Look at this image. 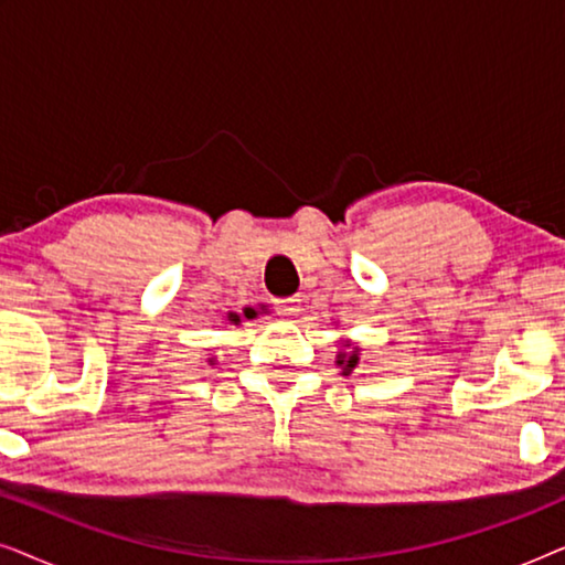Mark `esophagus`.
Wrapping results in <instances>:
<instances>
[{
	"label": "esophagus",
	"instance_id": "esophagus-1",
	"mask_svg": "<svg viewBox=\"0 0 565 565\" xmlns=\"http://www.w3.org/2000/svg\"><path fill=\"white\" fill-rule=\"evenodd\" d=\"M277 311H280V316H288V319H292V316H298V311H300V298L277 300Z\"/></svg>",
	"mask_w": 565,
	"mask_h": 565
}]
</instances>
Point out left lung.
Returning a JSON list of instances; mask_svg holds the SVG:
<instances>
[{
  "label": "left lung",
  "mask_w": 565,
  "mask_h": 565,
  "mask_svg": "<svg viewBox=\"0 0 565 565\" xmlns=\"http://www.w3.org/2000/svg\"><path fill=\"white\" fill-rule=\"evenodd\" d=\"M337 367L342 370V375H350L360 362V347L352 344L350 339H339V350H337Z\"/></svg>",
  "instance_id": "obj_1"
}]
</instances>
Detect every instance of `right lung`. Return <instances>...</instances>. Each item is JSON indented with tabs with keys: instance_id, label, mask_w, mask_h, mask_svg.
Masks as SVG:
<instances>
[{
	"instance_id": "right-lung-1",
	"label": "right lung",
	"mask_w": 565,
	"mask_h": 565,
	"mask_svg": "<svg viewBox=\"0 0 565 565\" xmlns=\"http://www.w3.org/2000/svg\"><path fill=\"white\" fill-rule=\"evenodd\" d=\"M259 313H267V306H259V311L257 308H244V313H228L226 319H228V323H242L244 319H257ZM207 362H211V365H218V362H215V358H207Z\"/></svg>"
}]
</instances>
